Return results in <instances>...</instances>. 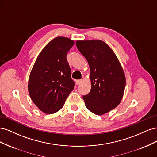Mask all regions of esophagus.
<instances>
[{"instance_id": "esophagus-1", "label": "esophagus", "mask_w": 157, "mask_h": 157, "mask_svg": "<svg viewBox=\"0 0 157 157\" xmlns=\"http://www.w3.org/2000/svg\"><path fill=\"white\" fill-rule=\"evenodd\" d=\"M82 80H76V84H77V85H78L82 82Z\"/></svg>"}]
</instances>
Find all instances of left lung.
I'll return each instance as SVG.
<instances>
[{
    "label": "left lung",
    "instance_id": "obj_1",
    "mask_svg": "<svg viewBox=\"0 0 157 157\" xmlns=\"http://www.w3.org/2000/svg\"><path fill=\"white\" fill-rule=\"evenodd\" d=\"M76 45L90 70L92 87L82 96L85 105L94 114L102 115L122 100L126 86L124 71L113 50L103 41L77 40Z\"/></svg>",
    "mask_w": 157,
    "mask_h": 157
}]
</instances>
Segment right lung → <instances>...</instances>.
I'll list each match as a JSON object with an SVG mask.
<instances>
[{
  "label": "right lung",
  "instance_id": "add662e5",
  "mask_svg": "<svg viewBox=\"0 0 157 157\" xmlns=\"http://www.w3.org/2000/svg\"><path fill=\"white\" fill-rule=\"evenodd\" d=\"M73 44L68 38L56 37L40 52L33 65L28 90L33 103L44 113L59 111L74 89L66 58Z\"/></svg>",
  "mask_w": 157,
  "mask_h": 157
}]
</instances>
